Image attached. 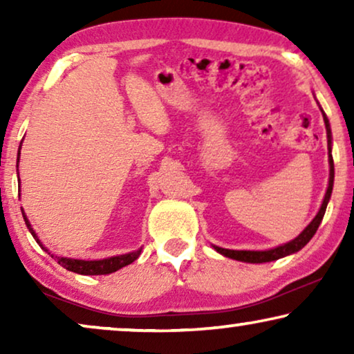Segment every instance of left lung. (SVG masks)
Returning a JSON list of instances; mask_svg holds the SVG:
<instances>
[{
	"mask_svg": "<svg viewBox=\"0 0 354 354\" xmlns=\"http://www.w3.org/2000/svg\"><path fill=\"white\" fill-rule=\"evenodd\" d=\"M324 114V113H322ZM324 122H326V129H327V143H328V164H330V178H328V188L326 196H324L322 206L319 209L317 216L314 217L311 224H309L306 229H304L301 234H299L297 239L290 241V243H285L282 246H277L274 250H268V251H236V250H225V248H219V246H214L217 253L227 256V258L236 259V261H245V263H269V261H275L283 258V256H288L292 253H297L303 248L304 245L308 243L309 240L313 239V235L316 234V230L319 229V224L322 222V217L326 214L327 209V203L330 200L332 195V187H333V159H332V135H330V125H328V120L324 114Z\"/></svg>",
	"mask_w": 354,
	"mask_h": 354,
	"instance_id": "left-lung-1",
	"label": "left lung"
}]
</instances>
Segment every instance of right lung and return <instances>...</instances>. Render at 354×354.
Here are the masks:
<instances>
[{"mask_svg":"<svg viewBox=\"0 0 354 354\" xmlns=\"http://www.w3.org/2000/svg\"><path fill=\"white\" fill-rule=\"evenodd\" d=\"M21 149V148H19ZM21 154V151H19ZM17 164H19V156H17ZM24 216V221H26V224L28 227V230H30V234L33 235V239L37 240V243H40V240L37 239L35 232H33L30 222L27 221L26 214L22 212ZM40 246L43 248V245L40 243ZM45 250V248H43ZM140 253H142V250L138 251H133V253H129V254H120V256H114V258H108V259H101V261H82V259H69V258H57V256L51 254V258H55L57 263H59L62 268H66L67 270H71V272H75V274H82V275H104V274H111V272H115V270L125 268V266L132 264L135 259L138 258Z\"/></svg>","mask_w":354,"mask_h":354,"instance_id":"right-lung-1","label":"right lung"}]
</instances>
